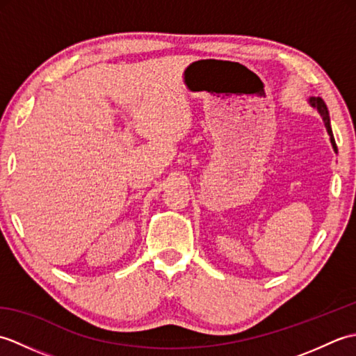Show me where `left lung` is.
Segmentation results:
<instances>
[{"instance_id":"1","label":"left lung","mask_w":356,"mask_h":356,"mask_svg":"<svg viewBox=\"0 0 356 356\" xmlns=\"http://www.w3.org/2000/svg\"><path fill=\"white\" fill-rule=\"evenodd\" d=\"M311 105H312V107H315L316 110H318V111H320V115L323 116L324 125H326V128H327V133L330 134V142H332V145H334V148H335V151H337V143H335V139H334V134H332L330 118H329V111H327L326 104H324V101L321 99V97H318V96H312V97H311Z\"/></svg>"}]
</instances>
